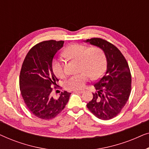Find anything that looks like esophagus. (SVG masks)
<instances>
[{"instance_id": "34e87169", "label": "esophagus", "mask_w": 149, "mask_h": 149, "mask_svg": "<svg viewBox=\"0 0 149 149\" xmlns=\"http://www.w3.org/2000/svg\"><path fill=\"white\" fill-rule=\"evenodd\" d=\"M74 92H75V93H82L84 92V91H83V90L77 91V90H76V91H74Z\"/></svg>"}]
</instances>
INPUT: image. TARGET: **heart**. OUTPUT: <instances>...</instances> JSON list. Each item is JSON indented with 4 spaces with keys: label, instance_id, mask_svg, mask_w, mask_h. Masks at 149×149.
<instances>
[{
    "label": "heart",
    "instance_id": "b5f03b06",
    "mask_svg": "<svg viewBox=\"0 0 149 149\" xmlns=\"http://www.w3.org/2000/svg\"><path fill=\"white\" fill-rule=\"evenodd\" d=\"M64 55L68 58L79 61V71L82 72L65 81L64 87L68 90H81L85 87L89 77L95 80L99 79L106 70L107 57L102 49L99 47L87 48L81 44H72L65 49ZM52 69L56 77H64V66L60 59L53 60Z\"/></svg>",
    "mask_w": 149,
    "mask_h": 149
}]
</instances>
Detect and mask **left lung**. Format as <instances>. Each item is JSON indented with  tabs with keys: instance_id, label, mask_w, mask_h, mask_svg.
Segmentation results:
<instances>
[{
	"instance_id": "obj_1",
	"label": "left lung",
	"mask_w": 149,
	"mask_h": 149,
	"mask_svg": "<svg viewBox=\"0 0 149 149\" xmlns=\"http://www.w3.org/2000/svg\"><path fill=\"white\" fill-rule=\"evenodd\" d=\"M102 48L105 53L107 68L104 74L94 84L97 92L87 107L95 117L109 120L120 113L129 99L132 90V76L127 62L113 44L101 38L85 40Z\"/></svg>"
}]
</instances>
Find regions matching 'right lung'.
Masks as SVG:
<instances>
[{
	"instance_id": "right-lung-1",
	"label": "right lung",
	"mask_w": 149,
	"mask_h": 149,
	"mask_svg": "<svg viewBox=\"0 0 149 149\" xmlns=\"http://www.w3.org/2000/svg\"><path fill=\"white\" fill-rule=\"evenodd\" d=\"M64 41L45 40L30 49L22 64L19 74V88L28 110L41 119L56 117L68 103L71 93L64 91L53 97V87L56 81L52 69L55 56Z\"/></svg>"
}]
</instances>
